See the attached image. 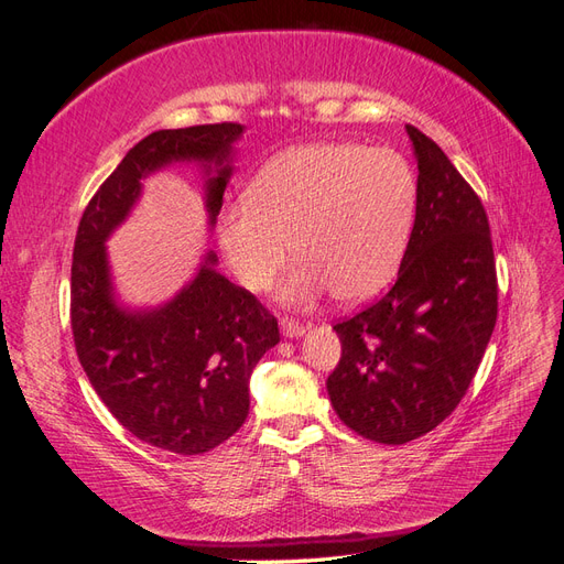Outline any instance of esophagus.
<instances>
[{
	"label": "esophagus",
	"mask_w": 564,
	"mask_h": 564,
	"mask_svg": "<svg viewBox=\"0 0 564 564\" xmlns=\"http://www.w3.org/2000/svg\"><path fill=\"white\" fill-rule=\"evenodd\" d=\"M280 329H282V336H286V338H299L305 334L303 324L296 319H289V317L280 319Z\"/></svg>",
	"instance_id": "obj_1"
}]
</instances>
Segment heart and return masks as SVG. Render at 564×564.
Returning <instances> with one entry per match:
<instances>
[{
	"mask_svg": "<svg viewBox=\"0 0 564 564\" xmlns=\"http://www.w3.org/2000/svg\"><path fill=\"white\" fill-rule=\"evenodd\" d=\"M414 169L395 150L360 143L289 148L226 209L218 242L235 278L263 292L294 251L280 299L308 305L336 292L360 303L398 275L416 216Z\"/></svg>",
	"mask_w": 564,
	"mask_h": 564,
	"instance_id": "heart-1",
	"label": "heart"
}]
</instances>
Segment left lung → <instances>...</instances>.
Returning <instances> with one entry per match:
<instances>
[{"instance_id": "1", "label": "left lung", "mask_w": 564, "mask_h": 564, "mask_svg": "<svg viewBox=\"0 0 564 564\" xmlns=\"http://www.w3.org/2000/svg\"><path fill=\"white\" fill-rule=\"evenodd\" d=\"M416 218L398 280L338 322L340 362L327 379L350 431L404 445L445 421L466 395L497 324V265L480 197L416 127Z\"/></svg>"}]
</instances>
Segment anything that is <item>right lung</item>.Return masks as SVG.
Here are the masks:
<instances>
[{
	"label": "right lung",
	"mask_w": 564,
	"mask_h": 564,
	"mask_svg": "<svg viewBox=\"0 0 564 564\" xmlns=\"http://www.w3.org/2000/svg\"><path fill=\"white\" fill-rule=\"evenodd\" d=\"M242 124L160 129L135 143L84 209L73 251L70 322L77 357L98 398L152 447L204 454L242 429L249 379L280 344L278 319L218 272L212 249L195 275L158 305L119 299L110 235L131 216L148 176L195 164L209 230L232 176Z\"/></svg>",
	"instance_id": "right-lung-1"
}]
</instances>
